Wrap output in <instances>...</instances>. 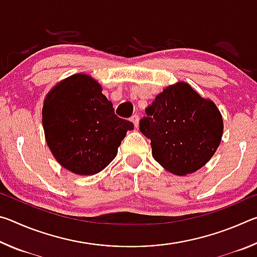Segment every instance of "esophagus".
<instances>
[{"mask_svg": "<svg viewBox=\"0 0 257 257\" xmlns=\"http://www.w3.org/2000/svg\"><path fill=\"white\" fill-rule=\"evenodd\" d=\"M134 122V124H135V127H138V123H139V116H138V114H134L133 116H132V119H130Z\"/></svg>", "mask_w": 257, "mask_h": 257, "instance_id": "1", "label": "esophagus"}]
</instances>
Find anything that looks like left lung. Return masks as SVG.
<instances>
[{
    "instance_id": "left-lung-1",
    "label": "left lung",
    "mask_w": 257,
    "mask_h": 257,
    "mask_svg": "<svg viewBox=\"0 0 257 257\" xmlns=\"http://www.w3.org/2000/svg\"><path fill=\"white\" fill-rule=\"evenodd\" d=\"M146 114L139 129L151 139L154 160L173 175L199 170L221 143L222 114L214 102L202 97L187 82L165 87Z\"/></svg>"
}]
</instances>
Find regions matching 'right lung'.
I'll list each match as a JSON object with an SVG mask.
<instances>
[{
    "instance_id": "right-lung-1",
    "label": "right lung",
    "mask_w": 257,
    "mask_h": 257,
    "mask_svg": "<svg viewBox=\"0 0 257 257\" xmlns=\"http://www.w3.org/2000/svg\"><path fill=\"white\" fill-rule=\"evenodd\" d=\"M42 122L54 159L79 176L101 172L118 154L134 123L114 114L102 86L86 73L58 82L44 99Z\"/></svg>"
}]
</instances>
